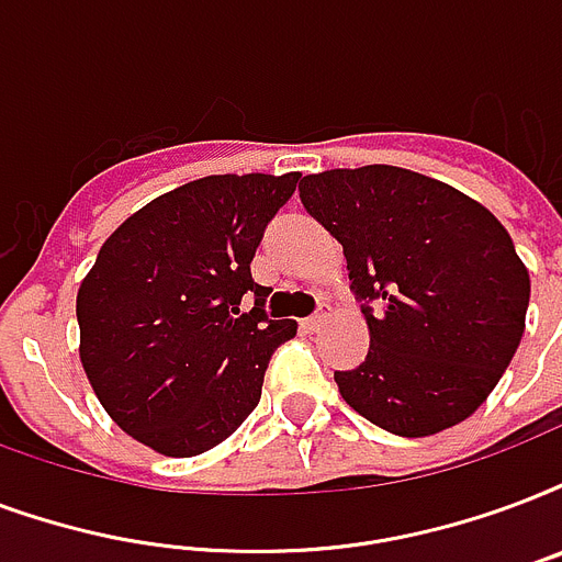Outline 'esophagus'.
I'll return each instance as SVG.
<instances>
[{"label":"esophagus","mask_w":562,"mask_h":562,"mask_svg":"<svg viewBox=\"0 0 562 562\" xmlns=\"http://www.w3.org/2000/svg\"><path fill=\"white\" fill-rule=\"evenodd\" d=\"M324 321H327V315H324V312H318V315H312V318L300 321V327H303V329H318Z\"/></svg>","instance_id":"obj_1"}]
</instances>
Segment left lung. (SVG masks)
Instances as JSON below:
<instances>
[{"label": "left lung", "instance_id": "left-lung-1", "mask_svg": "<svg viewBox=\"0 0 562 562\" xmlns=\"http://www.w3.org/2000/svg\"><path fill=\"white\" fill-rule=\"evenodd\" d=\"M300 203L345 250L366 312V359L338 395L395 436L465 422L525 333L530 277L495 214L457 188L392 165L300 179Z\"/></svg>", "mask_w": 562, "mask_h": 562}]
</instances>
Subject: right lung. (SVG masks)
<instances>
[{"label":"right lung","mask_w":562,"mask_h":562,"mask_svg":"<svg viewBox=\"0 0 562 562\" xmlns=\"http://www.w3.org/2000/svg\"><path fill=\"white\" fill-rule=\"evenodd\" d=\"M300 173L203 177L149 200L105 238L76 294L79 359L123 434L165 457L233 436L297 321H268L250 262ZM247 290L257 294L240 310Z\"/></svg>","instance_id":"obj_1"}]
</instances>
